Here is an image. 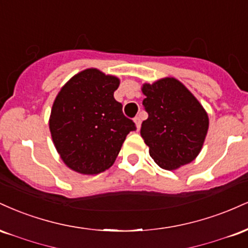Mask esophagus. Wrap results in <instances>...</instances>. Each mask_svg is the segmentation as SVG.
<instances>
[{
  "mask_svg": "<svg viewBox=\"0 0 248 248\" xmlns=\"http://www.w3.org/2000/svg\"><path fill=\"white\" fill-rule=\"evenodd\" d=\"M134 122H135L138 130H140V127H141V118H140V116H135V118H134Z\"/></svg>",
  "mask_w": 248,
  "mask_h": 248,
  "instance_id": "esophagus-1",
  "label": "esophagus"
}]
</instances>
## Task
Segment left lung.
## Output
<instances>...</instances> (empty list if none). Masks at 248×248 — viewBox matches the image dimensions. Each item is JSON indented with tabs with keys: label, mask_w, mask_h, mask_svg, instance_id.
Returning a JSON list of instances; mask_svg holds the SVG:
<instances>
[{
	"label": "left lung",
	"mask_w": 248,
	"mask_h": 248,
	"mask_svg": "<svg viewBox=\"0 0 248 248\" xmlns=\"http://www.w3.org/2000/svg\"><path fill=\"white\" fill-rule=\"evenodd\" d=\"M142 92L148 119L142 122L141 136L155 163L173 170L195 160L209 128L203 106L173 78L143 85Z\"/></svg>",
	"instance_id": "left-lung-1"
}]
</instances>
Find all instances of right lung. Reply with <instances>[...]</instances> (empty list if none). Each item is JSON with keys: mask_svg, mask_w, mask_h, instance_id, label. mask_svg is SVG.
I'll use <instances>...</instances> for the list:
<instances>
[{"mask_svg": "<svg viewBox=\"0 0 248 248\" xmlns=\"http://www.w3.org/2000/svg\"><path fill=\"white\" fill-rule=\"evenodd\" d=\"M119 84L116 77L87 69L57 95L50 132L62 160L75 171L94 175L112 167L126 136L136 130L114 99Z\"/></svg>", "mask_w": 248, "mask_h": 248, "instance_id": "1", "label": "right lung"}]
</instances>
